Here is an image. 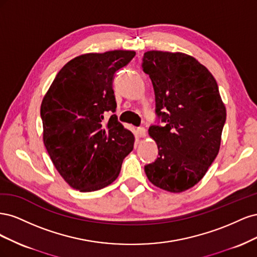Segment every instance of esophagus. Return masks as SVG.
<instances>
[{
    "instance_id": "34e87169",
    "label": "esophagus",
    "mask_w": 257,
    "mask_h": 257,
    "mask_svg": "<svg viewBox=\"0 0 257 257\" xmlns=\"http://www.w3.org/2000/svg\"><path fill=\"white\" fill-rule=\"evenodd\" d=\"M136 132H137V135H138L139 137H145V136H146V128H145L144 126L137 127Z\"/></svg>"
}]
</instances>
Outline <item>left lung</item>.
I'll use <instances>...</instances> for the list:
<instances>
[{"label": "left lung", "mask_w": 257, "mask_h": 257, "mask_svg": "<svg viewBox=\"0 0 257 257\" xmlns=\"http://www.w3.org/2000/svg\"><path fill=\"white\" fill-rule=\"evenodd\" d=\"M142 66L153 84L157 124L149 134L159 148L145 172L158 188L180 193L198 183L216 158L226 110L214 77L193 57L152 50Z\"/></svg>", "instance_id": "1"}]
</instances>
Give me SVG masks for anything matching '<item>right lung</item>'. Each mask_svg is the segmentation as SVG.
Returning <instances> with one entry per match:
<instances>
[{
    "instance_id": "obj_1",
    "label": "right lung",
    "mask_w": 257,
    "mask_h": 257,
    "mask_svg": "<svg viewBox=\"0 0 257 257\" xmlns=\"http://www.w3.org/2000/svg\"><path fill=\"white\" fill-rule=\"evenodd\" d=\"M134 51L87 53L62 67L42 102L44 144L72 188L92 192L119 176L134 135L118 121L112 82Z\"/></svg>"
}]
</instances>
